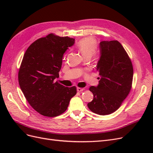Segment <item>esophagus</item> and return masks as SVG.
Segmentation results:
<instances>
[{"label": "esophagus", "instance_id": "1", "mask_svg": "<svg viewBox=\"0 0 153 153\" xmlns=\"http://www.w3.org/2000/svg\"><path fill=\"white\" fill-rule=\"evenodd\" d=\"M84 90V88H80V87H78L77 88V91L78 92H82Z\"/></svg>", "mask_w": 153, "mask_h": 153}]
</instances>
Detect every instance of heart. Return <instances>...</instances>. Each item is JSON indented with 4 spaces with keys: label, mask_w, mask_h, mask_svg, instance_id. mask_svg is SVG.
<instances>
[{
    "label": "heart",
    "mask_w": 153,
    "mask_h": 153,
    "mask_svg": "<svg viewBox=\"0 0 153 153\" xmlns=\"http://www.w3.org/2000/svg\"><path fill=\"white\" fill-rule=\"evenodd\" d=\"M77 47L86 57H91L98 47V42L95 38L88 36L78 41Z\"/></svg>",
    "instance_id": "heart-1"
}]
</instances>
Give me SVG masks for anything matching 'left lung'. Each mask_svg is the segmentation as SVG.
<instances>
[{
    "label": "left lung",
    "mask_w": 153,
    "mask_h": 153,
    "mask_svg": "<svg viewBox=\"0 0 153 153\" xmlns=\"http://www.w3.org/2000/svg\"><path fill=\"white\" fill-rule=\"evenodd\" d=\"M101 57L96 69L101 76L97 87L89 91L94 98L87 104L92 112L101 115L116 111L131 89L133 68L130 58L118 41L100 43Z\"/></svg>",
    "instance_id": "left-lung-1"
}]
</instances>
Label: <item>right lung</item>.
<instances>
[{"label":"right lung","instance_id":"add662e5","mask_svg":"<svg viewBox=\"0 0 153 153\" xmlns=\"http://www.w3.org/2000/svg\"><path fill=\"white\" fill-rule=\"evenodd\" d=\"M75 39L49 34L32 43L23 57L18 82L27 101L36 111L53 117L67 110L76 94L75 86L65 87L57 81L63 54Z\"/></svg>","mask_w":153,"mask_h":153}]
</instances>
